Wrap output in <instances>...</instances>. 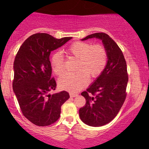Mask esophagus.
I'll return each mask as SVG.
<instances>
[{
  "label": "esophagus",
  "mask_w": 149,
  "mask_h": 149,
  "mask_svg": "<svg viewBox=\"0 0 149 149\" xmlns=\"http://www.w3.org/2000/svg\"><path fill=\"white\" fill-rule=\"evenodd\" d=\"M70 97H77V95H78V93H70Z\"/></svg>",
  "instance_id": "1"
}]
</instances>
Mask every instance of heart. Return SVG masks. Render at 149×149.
<instances>
[{"label": "heart", "instance_id": "heart-1", "mask_svg": "<svg viewBox=\"0 0 149 149\" xmlns=\"http://www.w3.org/2000/svg\"><path fill=\"white\" fill-rule=\"evenodd\" d=\"M67 56L77 58L74 74L66 73L59 79V85L70 92H77L87 86L89 76L95 79L102 74L107 66L108 55L106 48L100 44L91 45L83 41H76L65 49ZM51 65L54 72L61 75L64 72V60L60 52H55L51 58Z\"/></svg>", "mask_w": 149, "mask_h": 149}]
</instances>
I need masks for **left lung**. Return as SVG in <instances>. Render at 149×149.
Instances as JSON below:
<instances>
[{
    "mask_svg": "<svg viewBox=\"0 0 149 149\" xmlns=\"http://www.w3.org/2000/svg\"><path fill=\"white\" fill-rule=\"evenodd\" d=\"M96 38L102 40L108 55L106 68L87 91L81 95L86 103L79 109L83 123L100 127L111 122L119 113L126 98L128 82L127 64L117 44L103 32L94 33L81 39Z\"/></svg>",
    "mask_w": 149,
    "mask_h": 149,
    "instance_id": "8db88e82",
    "label": "left lung"
}]
</instances>
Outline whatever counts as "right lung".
Wrapping results in <instances>:
<instances>
[{
    "mask_svg": "<svg viewBox=\"0 0 149 149\" xmlns=\"http://www.w3.org/2000/svg\"><path fill=\"white\" fill-rule=\"evenodd\" d=\"M71 38L58 39L46 33L32 34L16 55L13 89L22 114L34 125L47 126L55 123L60 117L61 107L70 97L66 91L49 93L56 88L49 56L51 52Z\"/></svg>",
    "mask_w": 149,
    "mask_h": 149,
    "instance_id": "1",
    "label": "right lung"
}]
</instances>
